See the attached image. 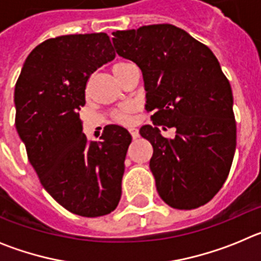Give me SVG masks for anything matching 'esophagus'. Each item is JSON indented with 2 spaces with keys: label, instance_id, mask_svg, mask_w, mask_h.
<instances>
[{
  "label": "esophagus",
  "instance_id": "esophagus-1",
  "mask_svg": "<svg viewBox=\"0 0 261 261\" xmlns=\"http://www.w3.org/2000/svg\"><path fill=\"white\" fill-rule=\"evenodd\" d=\"M129 133H130V136H132L133 140L138 138V136H140V133H138V130L136 128H130V129H129Z\"/></svg>",
  "mask_w": 261,
  "mask_h": 261
}]
</instances>
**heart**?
<instances>
[{
  "instance_id": "heart-1",
  "label": "heart",
  "mask_w": 261,
  "mask_h": 261,
  "mask_svg": "<svg viewBox=\"0 0 261 261\" xmlns=\"http://www.w3.org/2000/svg\"><path fill=\"white\" fill-rule=\"evenodd\" d=\"M128 62H116L114 66H112V73H114L115 77L117 78V75L120 74V71L123 70L125 66H128ZM135 106L133 105H124L121 107L117 108L114 112V120L120 124H129L132 123V116L135 114Z\"/></svg>"
}]
</instances>
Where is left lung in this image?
<instances>
[{
	"label": "left lung",
	"instance_id": "obj_1",
	"mask_svg": "<svg viewBox=\"0 0 261 261\" xmlns=\"http://www.w3.org/2000/svg\"><path fill=\"white\" fill-rule=\"evenodd\" d=\"M119 56L136 62L144 75L146 110L154 125L140 135L153 146L150 170L161 199L190 211L213 199L227 179L237 123L232 93L208 47L172 24L112 32ZM175 127V137L160 135Z\"/></svg>",
	"mask_w": 261,
	"mask_h": 261
}]
</instances>
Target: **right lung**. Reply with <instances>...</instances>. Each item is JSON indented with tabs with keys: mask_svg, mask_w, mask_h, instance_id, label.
<instances>
[{
	"mask_svg": "<svg viewBox=\"0 0 261 261\" xmlns=\"http://www.w3.org/2000/svg\"><path fill=\"white\" fill-rule=\"evenodd\" d=\"M116 53L107 34L48 39L32 49L15 84V128L41 186L61 206L82 217L116 209L132 136L107 125L102 141L82 133L78 110L90 75Z\"/></svg>",
	"mask_w": 261,
	"mask_h": 261,
	"instance_id": "add662e5",
	"label": "right lung"
}]
</instances>
